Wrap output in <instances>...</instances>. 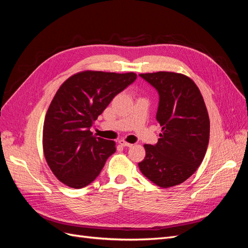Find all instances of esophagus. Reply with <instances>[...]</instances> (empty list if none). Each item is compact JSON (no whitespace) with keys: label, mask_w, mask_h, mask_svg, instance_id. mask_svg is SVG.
<instances>
[{"label":"esophagus","mask_w":248,"mask_h":248,"mask_svg":"<svg viewBox=\"0 0 248 248\" xmlns=\"http://www.w3.org/2000/svg\"><path fill=\"white\" fill-rule=\"evenodd\" d=\"M119 144L121 145V146H123V147H127V148L132 147V144H130V142H127V141L123 140H119Z\"/></svg>","instance_id":"obj_1"}]
</instances>
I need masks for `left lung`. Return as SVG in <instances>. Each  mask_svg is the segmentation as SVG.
<instances>
[{"label":"left lung","mask_w":248,"mask_h":248,"mask_svg":"<svg viewBox=\"0 0 248 248\" xmlns=\"http://www.w3.org/2000/svg\"><path fill=\"white\" fill-rule=\"evenodd\" d=\"M140 77L159 96L156 112L162 132L155 145H145L140 171L162 188L183 183L204 159L210 120L199 88L183 74L159 71Z\"/></svg>","instance_id":"8db88e82"}]
</instances>
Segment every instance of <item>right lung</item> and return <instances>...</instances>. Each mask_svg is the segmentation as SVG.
Here are the masks:
<instances>
[{"mask_svg":"<svg viewBox=\"0 0 248 248\" xmlns=\"http://www.w3.org/2000/svg\"><path fill=\"white\" fill-rule=\"evenodd\" d=\"M136 79L133 72L84 71L60 87L44 120L43 151L62 183L82 188L98 177L116 144L90 129L114 97Z\"/></svg>","mask_w":248,"mask_h":248,"instance_id":"add662e5","label":"right lung"}]
</instances>
